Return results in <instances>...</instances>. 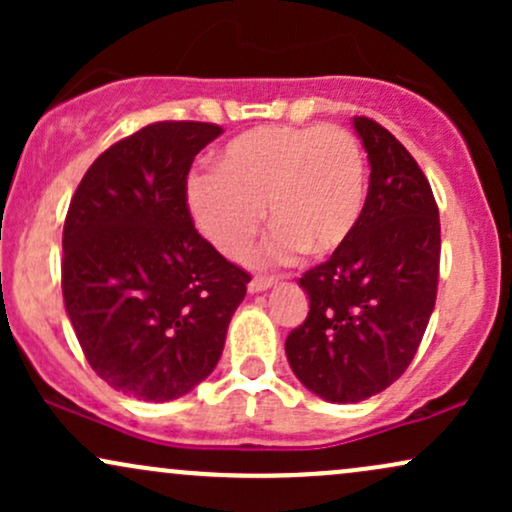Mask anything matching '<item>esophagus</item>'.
Segmentation results:
<instances>
[{
  "mask_svg": "<svg viewBox=\"0 0 512 512\" xmlns=\"http://www.w3.org/2000/svg\"><path fill=\"white\" fill-rule=\"evenodd\" d=\"M272 286H274L272 276H255V279H252L248 284V291L250 293H262V291L272 289Z\"/></svg>",
  "mask_w": 512,
  "mask_h": 512,
  "instance_id": "esophagus-1",
  "label": "esophagus"
}]
</instances>
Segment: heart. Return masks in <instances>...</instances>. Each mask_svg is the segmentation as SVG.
Segmentation results:
<instances>
[{"label":"heart","mask_w":512,"mask_h":512,"mask_svg":"<svg viewBox=\"0 0 512 512\" xmlns=\"http://www.w3.org/2000/svg\"><path fill=\"white\" fill-rule=\"evenodd\" d=\"M366 158L342 127H262L219 156V173L187 180V207L221 255L243 260L264 223L276 228L264 260L344 248L366 209Z\"/></svg>","instance_id":"heart-1"}]
</instances>
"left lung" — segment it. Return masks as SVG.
I'll list each match as a JSON object with an SVG mask.
<instances>
[{"label":"left lung","instance_id":"1","mask_svg":"<svg viewBox=\"0 0 512 512\" xmlns=\"http://www.w3.org/2000/svg\"><path fill=\"white\" fill-rule=\"evenodd\" d=\"M368 154L366 209L354 236L301 276L310 310L286 339L296 378L354 404L390 387L419 349L438 291L440 219L424 170L370 117H354Z\"/></svg>","mask_w":512,"mask_h":512}]
</instances>
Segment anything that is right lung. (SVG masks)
<instances>
[{"instance_id": "right-lung-1", "label": "right lung", "mask_w": 512, "mask_h": 512, "mask_svg": "<svg viewBox=\"0 0 512 512\" xmlns=\"http://www.w3.org/2000/svg\"><path fill=\"white\" fill-rule=\"evenodd\" d=\"M223 132L154 122L103 151L69 204L64 308L88 366L115 390L170 402L209 378L250 274L197 233L187 173Z\"/></svg>"}]
</instances>
